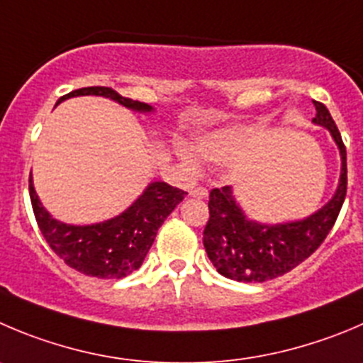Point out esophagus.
<instances>
[{"mask_svg": "<svg viewBox=\"0 0 363 363\" xmlns=\"http://www.w3.org/2000/svg\"><path fill=\"white\" fill-rule=\"evenodd\" d=\"M191 196L192 198H198V199H205L208 196V191L205 187H194L191 189Z\"/></svg>", "mask_w": 363, "mask_h": 363, "instance_id": "1", "label": "esophagus"}]
</instances>
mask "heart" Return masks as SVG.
<instances>
[{
	"label": "heart",
	"mask_w": 363,
	"mask_h": 363,
	"mask_svg": "<svg viewBox=\"0 0 363 363\" xmlns=\"http://www.w3.org/2000/svg\"><path fill=\"white\" fill-rule=\"evenodd\" d=\"M247 137H250V130L240 126L210 130V132L199 133L196 137V151L205 160L212 162V164H226V162L233 160L242 151ZM176 153H178V158L187 167H198V157H196V153L189 146L179 144L176 147Z\"/></svg>",
	"instance_id": "obj_1"
}]
</instances>
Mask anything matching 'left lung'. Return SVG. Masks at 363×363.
Wrapping results in <instances>:
<instances>
[{
	"instance_id": "left-lung-1",
	"label": "left lung",
	"mask_w": 363,
	"mask_h": 363,
	"mask_svg": "<svg viewBox=\"0 0 363 363\" xmlns=\"http://www.w3.org/2000/svg\"><path fill=\"white\" fill-rule=\"evenodd\" d=\"M315 105L317 126L326 128L340 153L339 187L312 216L289 223L265 224L250 219L230 185L210 191V219L203 231L206 255L217 272L235 281H267L298 267L323 244L342 208L347 191L346 146L326 106Z\"/></svg>"
}]
</instances>
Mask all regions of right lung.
I'll return each mask as SVG.
<instances>
[{
    "label": "right lung",
    "mask_w": 363,
    "mask_h": 363,
    "mask_svg": "<svg viewBox=\"0 0 363 363\" xmlns=\"http://www.w3.org/2000/svg\"><path fill=\"white\" fill-rule=\"evenodd\" d=\"M76 96H101L139 113L153 112L147 103L123 98L110 87H85L62 96L58 103ZM57 103V105H58ZM182 189L165 182H151L143 194L119 216L96 224H67L51 217L40 203L30 174V199L44 239L58 258L82 274L101 279H119L143 265L158 228L176 205L184 201Z\"/></svg>",
    "instance_id": "obj_1"
}]
</instances>
